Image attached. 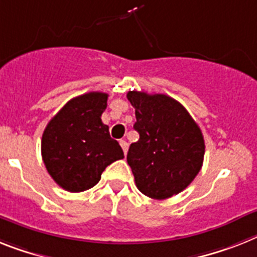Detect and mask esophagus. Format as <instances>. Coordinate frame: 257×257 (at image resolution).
<instances>
[{
	"instance_id": "1",
	"label": "esophagus",
	"mask_w": 257,
	"mask_h": 257,
	"mask_svg": "<svg viewBox=\"0 0 257 257\" xmlns=\"http://www.w3.org/2000/svg\"><path fill=\"white\" fill-rule=\"evenodd\" d=\"M120 146L122 148L124 154H126V153H128V142L125 141V140H120Z\"/></svg>"
}]
</instances>
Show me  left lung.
I'll return each mask as SVG.
<instances>
[{
	"instance_id": "obj_1",
	"label": "left lung",
	"mask_w": 257,
	"mask_h": 257,
	"mask_svg": "<svg viewBox=\"0 0 257 257\" xmlns=\"http://www.w3.org/2000/svg\"><path fill=\"white\" fill-rule=\"evenodd\" d=\"M126 98L136 109L133 128L140 135L126 155L137 188L155 200L178 195L202 167L201 129L171 96L129 91Z\"/></svg>"
}]
</instances>
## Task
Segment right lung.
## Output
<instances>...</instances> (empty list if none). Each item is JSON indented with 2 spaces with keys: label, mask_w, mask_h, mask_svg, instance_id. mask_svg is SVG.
I'll return each instance as SVG.
<instances>
[{
  "label": "right lung",
  "mask_w": 257,
  "mask_h": 257,
  "mask_svg": "<svg viewBox=\"0 0 257 257\" xmlns=\"http://www.w3.org/2000/svg\"><path fill=\"white\" fill-rule=\"evenodd\" d=\"M108 94L92 91L70 99L45 126L42 157L45 169L69 192L92 188L112 162L124 158L122 149L102 122Z\"/></svg>",
  "instance_id": "obj_1"
}]
</instances>
